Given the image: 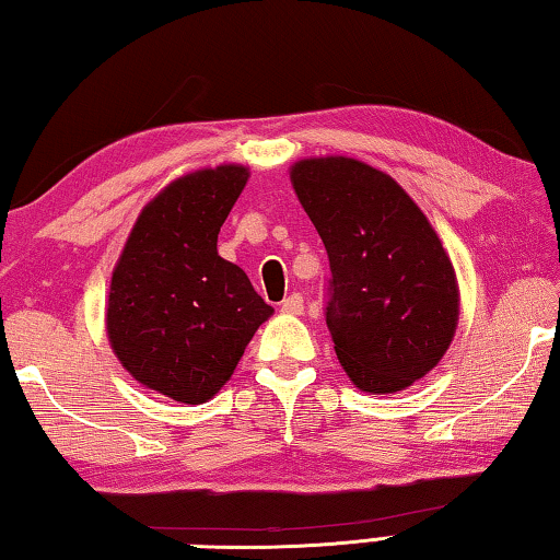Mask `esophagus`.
Returning a JSON list of instances; mask_svg holds the SVG:
<instances>
[{
  "label": "esophagus",
  "mask_w": 560,
  "mask_h": 560,
  "mask_svg": "<svg viewBox=\"0 0 560 560\" xmlns=\"http://www.w3.org/2000/svg\"><path fill=\"white\" fill-rule=\"evenodd\" d=\"M281 311H283V313L299 315V313L303 311V296H301V293H291L289 299H283V301H281Z\"/></svg>",
  "instance_id": "obj_1"
}]
</instances>
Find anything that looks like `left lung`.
<instances>
[{
    "instance_id": "1",
    "label": "left lung",
    "mask_w": 560,
    "mask_h": 560,
    "mask_svg": "<svg viewBox=\"0 0 560 560\" xmlns=\"http://www.w3.org/2000/svg\"><path fill=\"white\" fill-rule=\"evenodd\" d=\"M293 190L330 259L325 323L354 386L394 394L429 374L453 340L460 293L421 208L358 159H303Z\"/></svg>"
}]
</instances>
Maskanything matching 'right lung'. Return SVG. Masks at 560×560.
Instances as JSON below:
<instances>
[{
	"label": "right lung",
	"instance_id": "1",
	"mask_svg": "<svg viewBox=\"0 0 560 560\" xmlns=\"http://www.w3.org/2000/svg\"><path fill=\"white\" fill-rule=\"evenodd\" d=\"M249 171L237 164L176 178L141 210L112 271L107 338L131 377L168 399L220 392L273 308L218 254Z\"/></svg>",
	"mask_w": 560,
	"mask_h": 560
}]
</instances>
